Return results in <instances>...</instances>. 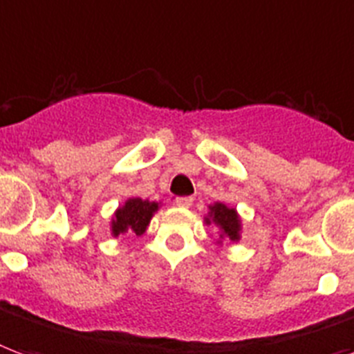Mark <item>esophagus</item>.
I'll use <instances>...</instances> for the list:
<instances>
[{
	"label": "esophagus",
	"mask_w": 354,
	"mask_h": 354,
	"mask_svg": "<svg viewBox=\"0 0 354 354\" xmlns=\"http://www.w3.org/2000/svg\"><path fill=\"white\" fill-rule=\"evenodd\" d=\"M176 204L182 208H189L193 206V197H176Z\"/></svg>",
	"instance_id": "34e87169"
}]
</instances>
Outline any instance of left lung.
<instances>
[{"mask_svg": "<svg viewBox=\"0 0 354 354\" xmlns=\"http://www.w3.org/2000/svg\"><path fill=\"white\" fill-rule=\"evenodd\" d=\"M206 223H216L221 229V238L227 236L232 242L240 238V219L234 208L216 203L210 206V217H206Z\"/></svg>", "mask_w": 354, "mask_h": 354, "instance_id": "1", "label": "left lung"}]
</instances>
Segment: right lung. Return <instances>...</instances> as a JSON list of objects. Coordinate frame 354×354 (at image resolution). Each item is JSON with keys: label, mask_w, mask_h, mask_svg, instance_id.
Segmentation results:
<instances>
[{"label": "right lung", "mask_w": 354, "mask_h": 354, "mask_svg": "<svg viewBox=\"0 0 354 354\" xmlns=\"http://www.w3.org/2000/svg\"><path fill=\"white\" fill-rule=\"evenodd\" d=\"M157 208H159L157 203L142 201V198H129L122 208H118L116 216L112 219V234L118 236L127 230L135 232L137 236L142 234Z\"/></svg>", "instance_id": "right-lung-1"}]
</instances>
